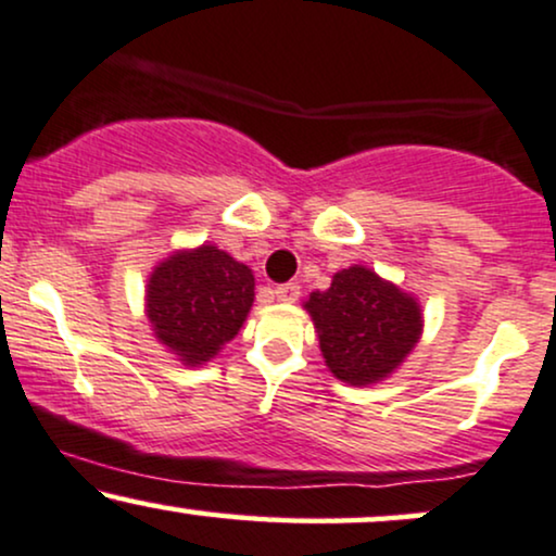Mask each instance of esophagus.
I'll return each instance as SVG.
<instances>
[{
    "mask_svg": "<svg viewBox=\"0 0 556 556\" xmlns=\"http://www.w3.org/2000/svg\"><path fill=\"white\" fill-rule=\"evenodd\" d=\"M278 296V302H296L299 299V286L296 283H280L276 286V291H273Z\"/></svg>",
    "mask_w": 556,
    "mask_h": 556,
    "instance_id": "34e87169",
    "label": "esophagus"
}]
</instances>
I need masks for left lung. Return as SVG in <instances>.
Returning a JSON list of instances; mask_svg holds the SVG:
<instances>
[{
  "label": "left lung",
  "instance_id": "obj_1",
  "mask_svg": "<svg viewBox=\"0 0 556 556\" xmlns=\"http://www.w3.org/2000/svg\"><path fill=\"white\" fill-rule=\"evenodd\" d=\"M325 364L341 382L375 384L401 367L421 336V306L414 296L354 265L332 276L328 291L309 293Z\"/></svg>",
  "mask_w": 556,
  "mask_h": 556
}]
</instances>
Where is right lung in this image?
<instances>
[{
    "instance_id": "obj_1",
    "label": "right lung",
    "mask_w": 556,
    "mask_h": 556,
    "mask_svg": "<svg viewBox=\"0 0 556 556\" xmlns=\"http://www.w3.org/2000/svg\"><path fill=\"white\" fill-rule=\"evenodd\" d=\"M254 302V276L213 244L174 252L150 273L146 315L155 338L185 367H198L241 330Z\"/></svg>"
}]
</instances>
